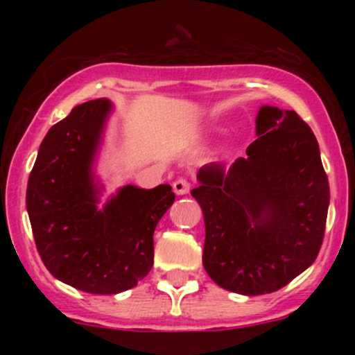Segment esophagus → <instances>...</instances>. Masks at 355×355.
Returning a JSON list of instances; mask_svg holds the SVG:
<instances>
[{
  "instance_id": "obj_1",
  "label": "esophagus",
  "mask_w": 355,
  "mask_h": 355,
  "mask_svg": "<svg viewBox=\"0 0 355 355\" xmlns=\"http://www.w3.org/2000/svg\"><path fill=\"white\" fill-rule=\"evenodd\" d=\"M172 187L177 195H187L190 191V183L187 182L185 178H178V180H175Z\"/></svg>"
}]
</instances>
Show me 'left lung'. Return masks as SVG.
I'll list each match as a JSON object with an SVG mask.
<instances>
[{"instance_id":"obj_1","label":"left lung","mask_w":355,"mask_h":355,"mask_svg":"<svg viewBox=\"0 0 355 355\" xmlns=\"http://www.w3.org/2000/svg\"><path fill=\"white\" fill-rule=\"evenodd\" d=\"M255 132L245 158L203 165L191 190L205 222L203 267L242 295L279 291L312 266L331 198L319 144L295 112L263 105Z\"/></svg>"}]
</instances>
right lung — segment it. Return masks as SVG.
I'll return each mask as SVG.
<instances>
[{
	"label": "right lung",
	"mask_w": 355,
	"mask_h": 355,
	"mask_svg": "<svg viewBox=\"0 0 355 355\" xmlns=\"http://www.w3.org/2000/svg\"><path fill=\"white\" fill-rule=\"evenodd\" d=\"M113 112L108 98L81 103L53 125L28 178L26 210L44 267L88 294H120L153 266V232L172 207L168 183L125 185L103 205L96 160Z\"/></svg>",
	"instance_id": "right-lung-1"
}]
</instances>
